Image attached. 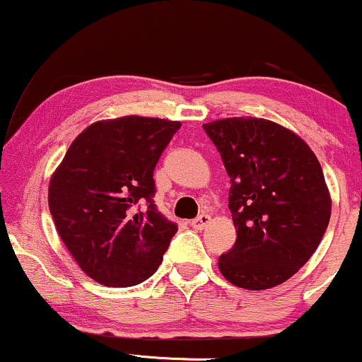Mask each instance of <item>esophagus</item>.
Segmentation results:
<instances>
[{"instance_id": "1", "label": "esophagus", "mask_w": 362, "mask_h": 362, "mask_svg": "<svg viewBox=\"0 0 362 362\" xmlns=\"http://www.w3.org/2000/svg\"><path fill=\"white\" fill-rule=\"evenodd\" d=\"M209 223H211V216L209 214H201L199 218H195L194 221H190V226L195 228V230H204V228Z\"/></svg>"}]
</instances>
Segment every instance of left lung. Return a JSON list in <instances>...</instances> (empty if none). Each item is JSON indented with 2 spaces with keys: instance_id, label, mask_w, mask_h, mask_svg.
<instances>
[{
  "instance_id": "left-lung-1",
  "label": "left lung",
  "mask_w": 362,
  "mask_h": 362,
  "mask_svg": "<svg viewBox=\"0 0 362 362\" xmlns=\"http://www.w3.org/2000/svg\"><path fill=\"white\" fill-rule=\"evenodd\" d=\"M204 131L231 178L236 242L219 271L243 289L279 286L310 260L330 221L320 161L296 132L267 119H219Z\"/></svg>"
}]
</instances>
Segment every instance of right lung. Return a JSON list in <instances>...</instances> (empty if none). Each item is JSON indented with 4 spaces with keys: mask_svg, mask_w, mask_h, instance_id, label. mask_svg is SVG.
Instances as JSON below:
<instances>
[{
    "mask_svg": "<svg viewBox=\"0 0 362 362\" xmlns=\"http://www.w3.org/2000/svg\"><path fill=\"white\" fill-rule=\"evenodd\" d=\"M180 126L141 115L97 120L54 170L49 211L62 243L93 281L136 286L163 260L177 224L153 204V170Z\"/></svg>",
    "mask_w": 362,
    "mask_h": 362,
    "instance_id": "obj_1",
    "label": "right lung"
}]
</instances>
